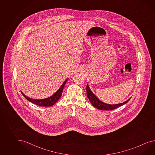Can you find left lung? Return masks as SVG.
Returning <instances> with one entry per match:
<instances>
[{"mask_svg":"<svg viewBox=\"0 0 155 155\" xmlns=\"http://www.w3.org/2000/svg\"><path fill=\"white\" fill-rule=\"evenodd\" d=\"M87 95L88 99H89V101L91 102V104L95 107V108L101 110H106V111H108V110H115L116 108L120 107L125 104V103H127V102L130 99V98L127 100V101L124 102L123 103H119V104H108L107 103H104L103 102L101 101L96 96H95L93 92L91 91L90 88L89 87L88 85L87 84Z\"/></svg>","mask_w":155,"mask_h":155,"instance_id":"left-lung-1","label":"left lung"}]
</instances>
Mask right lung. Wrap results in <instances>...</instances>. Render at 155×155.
Here are the masks:
<instances>
[{
	"label": "right lung",
	"instance_id": "obj_1",
	"mask_svg": "<svg viewBox=\"0 0 155 155\" xmlns=\"http://www.w3.org/2000/svg\"><path fill=\"white\" fill-rule=\"evenodd\" d=\"M68 79L64 81L63 84L62 85V86L60 87V89L56 91V93L52 95V96L48 97L47 98L43 99H32L29 97H28L27 96L24 94L22 92V94L24 95V97L26 99H28L29 102H31V103H34L36 105L40 106H45V107H50L52 106L53 104H54L55 103L58 101V100L60 99L62 95V91L64 89V87L65 85V84L66 83Z\"/></svg>",
	"mask_w": 155,
	"mask_h": 155
}]
</instances>
